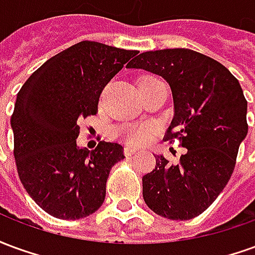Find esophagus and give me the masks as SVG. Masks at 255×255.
Listing matches in <instances>:
<instances>
[{
  "instance_id": "esophagus-1",
  "label": "esophagus",
  "mask_w": 255,
  "mask_h": 255,
  "mask_svg": "<svg viewBox=\"0 0 255 255\" xmlns=\"http://www.w3.org/2000/svg\"><path fill=\"white\" fill-rule=\"evenodd\" d=\"M135 153H136V149H133V147H129V146H126V147H124V154L127 155V157L135 154Z\"/></svg>"
}]
</instances>
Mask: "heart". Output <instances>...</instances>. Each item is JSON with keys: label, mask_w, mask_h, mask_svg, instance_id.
I'll return each mask as SVG.
<instances>
[{"label": "heart", "mask_w": 255, "mask_h": 255, "mask_svg": "<svg viewBox=\"0 0 255 255\" xmlns=\"http://www.w3.org/2000/svg\"><path fill=\"white\" fill-rule=\"evenodd\" d=\"M155 78H144L142 80H154ZM117 135L124 142L132 146H140L149 142L153 136V129L149 126H140V124H124L119 128Z\"/></svg>", "instance_id": "obj_1"}]
</instances>
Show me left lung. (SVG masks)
I'll return each mask as SVG.
<instances>
[{
  "instance_id": "left-lung-1",
  "label": "left lung",
  "mask_w": 255,
  "mask_h": 255,
  "mask_svg": "<svg viewBox=\"0 0 255 255\" xmlns=\"http://www.w3.org/2000/svg\"><path fill=\"white\" fill-rule=\"evenodd\" d=\"M127 67L165 79L175 108L165 140L179 138L187 149L179 164L154 155L155 168L142 177L144 202L165 219H194L234 172L249 129L243 90L223 64L190 49L144 52Z\"/></svg>"
}]
</instances>
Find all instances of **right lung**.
Instances as JSON below:
<instances>
[{
  "label": "right lung",
  "instance_id": "add662e5",
  "mask_svg": "<svg viewBox=\"0 0 255 255\" xmlns=\"http://www.w3.org/2000/svg\"><path fill=\"white\" fill-rule=\"evenodd\" d=\"M136 54L79 42L42 64L17 93L10 117L17 173L53 217L83 219L105 201L106 180L124 158L123 146L101 140L91 151L79 147V122L97 115L102 89Z\"/></svg>",
  "mask_w": 255,
  "mask_h": 255
}]
</instances>
